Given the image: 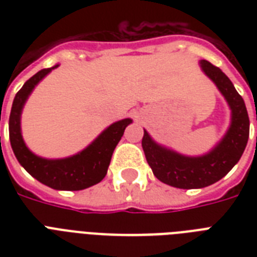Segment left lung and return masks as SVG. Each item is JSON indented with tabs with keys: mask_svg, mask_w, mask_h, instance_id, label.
Segmentation results:
<instances>
[{
	"mask_svg": "<svg viewBox=\"0 0 257 257\" xmlns=\"http://www.w3.org/2000/svg\"><path fill=\"white\" fill-rule=\"evenodd\" d=\"M199 64L231 109V124L221 140L200 156H187L167 148L153 140L145 129L141 141L153 175L164 184L181 189L208 187L223 179L237 164L249 137V118L243 97L221 69L207 60H200Z\"/></svg>",
	"mask_w": 257,
	"mask_h": 257,
	"instance_id": "1",
	"label": "left lung"
}]
</instances>
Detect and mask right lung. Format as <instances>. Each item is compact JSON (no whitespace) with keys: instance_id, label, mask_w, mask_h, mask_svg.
I'll return each mask as SVG.
<instances>
[{"instance_id":"add662e5","label":"right lung","mask_w":257,"mask_h":257,"mask_svg":"<svg viewBox=\"0 0 257 257\" xmlns=\"http://www.w3.org/2000/svg\"><path fill=\"white\" fill-rule=\"evenodd\" d=\"M57 66L58 64L53 68L37 72L24 84L14 97L9 117L10 145L18 163L40 183L57 191H81L104 179L110 164L113 151L124 135L125 128L132 122V118H124L110 124L85 149L73 156L45 159L34 155L22 139V109L34 88Z\"/></svg>"}]
</instances>
